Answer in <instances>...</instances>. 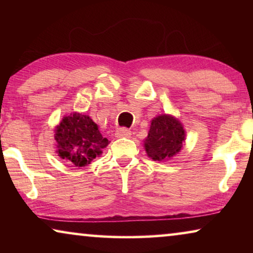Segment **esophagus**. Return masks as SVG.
<instances>
[{"label":"esophagus","mask_w":253,"mask_h":253,"mask_svg":"<svg viewBox=\"0 0 253 253\" xmlns=\"http://www.w3.org/2000/svg\"><path fill=\"white\" fill-rule=\"evenodd\" d=\"M131 134V131L129 129H126V127H120V129H117L116 131V137L119 138H127L130 137Z\"/></svg>","instance_id":"esophagus-1"}]
</instances>
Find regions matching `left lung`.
I'll return each instance as SVG.
<instances>
[{"mask_svg": "<svg viewBox=\"0 0 253 253\" xmlns=\"http://www.w3.org/2000/svg\"><path fill=\"white\" fill-rule=\"evenodd\" d=\"M182 124L172 116L160 115L152 120L145 150L154 161H164L178 153L184 141Z\"/></svg>", "mask_w": 253, "mask_h": 253, "instance_id": "1", "label": "left lung"}]
</instances>
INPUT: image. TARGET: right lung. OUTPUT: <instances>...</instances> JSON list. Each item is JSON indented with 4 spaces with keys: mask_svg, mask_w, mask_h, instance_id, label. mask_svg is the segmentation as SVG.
<instances>
[{
    "mask_svg": "<svg viewBox=\"0 0 253 253\" xmlns=\"http://www.w3.org/2000/svg\"><path fill=\"white\" fill-rule=\"evenodd\" d=\"M55 140L58 155L71 161L76 167H85L91 164L109 143L100 133L98 126L91 117L78 113L62 120L55 130Z\"/></svg>",
    "mask_w": 253,
    "mask_h": 253,
    "instance_id": "obj_1",
    "label": "right lung"
}]
</instances>
